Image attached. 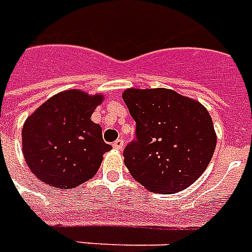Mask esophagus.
Segmentation results:
<instances>
[{"instance_id":"34e87169","label":"esophagus","mask_w":252,"mask_h":252,"mask_svg":"<svg viewBox=\"0 0 252 252\" xmlns=\"http://www.w3.org/2000/svg\"><path fill=\"white\" fill-rule=\"evenodd\" d=\"M113 148H116V150H123V147H124V140L123 139H117L116 142H113Z\"/></svg>"}]
</instances>
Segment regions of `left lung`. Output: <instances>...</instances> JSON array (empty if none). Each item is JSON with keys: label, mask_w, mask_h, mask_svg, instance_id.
Here are the masks:
<instances>
[{"label": "left lung", "mask_w": 252, "mask_h": 252, "mask_svg": "<svg viewBox=\"0 0 252 252\" xmlns=\"http://www.w3.org/2000/svg\"><path fill=\"white\" fill-rule=\"evenodd\" d=\"M136 137L126 144L129 174L155 193L189 188L211 162L216 133L208 110L169 89H128L123 93Z\"/></svg>", "instance_id": "left-lung-1"}]
</instances>
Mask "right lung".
<instances>
[{"label": "right lung", "instance_id": "1", "mask_svg": "<svg viewBox=\"0 0 252 252\" xmlns=\"http://www.w3.org/2000/svg\"><path fill=\"white\" fill-rule=\"evenodd\" d=\"M102 95L67 90L47 99L23 126V153L31 171L58 189L77 188L93 178L112 146L92 121Z\"/></svg>", "mask_w": 252, "mask_h": 252}]
</instances>
